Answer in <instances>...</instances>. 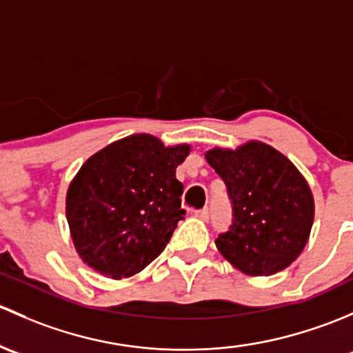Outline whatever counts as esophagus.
I'll list each match as a JSON object with an SVG mask.
<instances>
[{
  "mask_svg": "<svg viewBox=\"0 0 353 353\" xmlns=\"http://www.w3.org/2000/svg\"><path fill=\"white\" fill-rule=\"evenodd\" d=\"M197 216L199 217H202V219H209V209H207V207H203V209H201V210H197Z\"/></svg>",
  "mask_w": 353,
  "mask_h": 353,
  "instance_id": "obj_1",
  "label": "esophagus"
}]
</instances>
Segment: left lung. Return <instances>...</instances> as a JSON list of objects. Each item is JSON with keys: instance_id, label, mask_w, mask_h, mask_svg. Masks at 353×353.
Returning <instances> with one entry per match:
<instances>
[{"instance_id": "left-lung-1", "label": "left lung", "mask_w": 353, "mask_h": 353, "mask_svg": "<svg viewBox=\"0 0 353 353\" xmlns=\"http://www.w3.org/2000/svg\"><path fill=\"white\" fill-rule=\"evenodd\" d=\"M205 159L224 180L232 203L230 231L216 246L248 275H272L289 267L306 246L314 199L299 170L260 141L236 150L214 148Z\"/></svg>"}]
</instances>
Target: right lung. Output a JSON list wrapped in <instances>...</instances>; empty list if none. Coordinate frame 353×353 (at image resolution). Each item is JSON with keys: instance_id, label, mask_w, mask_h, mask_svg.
Here are the masks:
<instances>
[{"instance_id": "add662e5", "label": "right lung", "mask_w": 353, "mask_h": 353, "mask_svg": "<svg viewBox=\"0 0 353 353\" xmlns=\"http://www.w3.org/2000/svg\"><path fill=\"white\" fill-rule=\"evenodd\" d=\"M188 152V144L166 148L158 137L134 134L86 159L68 188L66 217L88 267L130 277L165 250L185 216L175 172Z\"/></svg>"}]
</instances>
